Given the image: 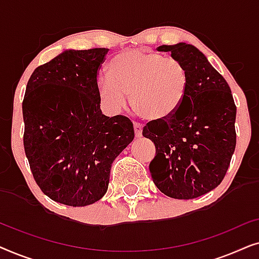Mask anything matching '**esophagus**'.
I'll return each mask as SVG.
<instances>
[{"label": "esophagus", "instance_id": "1", "mask_svg": "<svg viewBox=\"0 0 259 259\" xmlns=\"http://www.w3.org/2000/svg\"><path fill=\"white\" fill-rule=\"evenodd\" d=\"M134 133H136L137 138H140L143 136V126L139 122H134Z\"/></svg>", "mask_w": 259, "mask_h": 259}]
</instances>
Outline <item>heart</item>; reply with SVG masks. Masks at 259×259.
<instances>
[{
    "label": "heart",
    "mask_w": 259,
    "mask_h": 259,
    "mask_svg": "<svg viewBox=\"0 0 259 259\" xmlns=\"http://www.w3.org/2000/svg\"><path fill=\"white\" fill-rule=\"evenodd\" d=\"M189 75L179 60L160 53L131 49L120 53L109 63V75L98 79V94L112 111L130 102L141 116L164 121L178 111L187 95Z\"/></svg>",
    "instance_id": "heart-1"
}]
</instances>
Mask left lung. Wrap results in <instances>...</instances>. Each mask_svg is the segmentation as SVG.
Instances as JSON below:
<instances>
[{
  "label": "left lung",
  "mask_w": 259,
  "mask_h": 259,
  "mask_svg": "<svg viewBox=\"0 0 259 259\" xmlns=\"http://www.w3.org/2000/svg\"><path fill=\"white\" fill-rule=\"evenodd\" d=\"M187 70V95L164 121H151L143 136L153 141V183L175 199H193L224 179L236 147V105L224 77L192 45L160 46Z\"/></svg>",
  "instance_id": "1"
}]
</instances>
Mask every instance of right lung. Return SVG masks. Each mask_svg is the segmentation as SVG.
Wrapping results in <instances>:
<instances>
[{
    "instance_id": "1",
    "label": "right lung",
    "mask_w": 259,
    "mask_h": 259,
    "mask_svg": "<svg viewBox=\"0 0 259 259\" xmlns=\"http://www.w3.org/2000/svg\"><path fill=\"white\" fill-rule=\"evenodd\" d=\"M107 48L67 49L38 66L22 102L23 145L35 182L52 200L87 206L107 192L133 123L102 114L97 75Z\"/></svg>"
}]
</instances>
